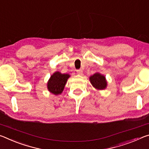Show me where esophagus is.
I'll list each match as a JSON object with an SVG mask.
<instances>
[{"instance_id":"obj_1","label":"esophagus","mask_w":149,"mask_h":149,"mask_svg":"<svg viewBox=\"0 0 149 149\" xmlns=\"http://www.w3.org/2000/svg\"><path fill=\"white\" fill-rule=\"evenodd\" d=\"M77 74H79V75H82V73H83V71H82L81 69H79V70H77Z\"/></svg>"}]
</instances>
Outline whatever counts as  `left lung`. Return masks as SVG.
Returning a JSON list of instances; mask_svg holds the SVG:
<instances>
[{"label": "left lung", "instance_id": "left-lung-1", "mask_svg": "<svg viewBox=\"0 0 149 149\" xmlns=\"http://www.w3.org/2000/svg\"><path fill=\"white\" fill-rule=\"evenodd\" d=\"M89 80L92 86L97 91L106 89L108 86L106 77L100 72H96L93 75H92L89 77Z\"/></svg>", "mask_w": 149, "mask_h": 149}]
</instances>
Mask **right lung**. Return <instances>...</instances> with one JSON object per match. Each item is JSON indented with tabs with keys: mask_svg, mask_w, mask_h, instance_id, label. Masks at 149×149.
I'll list each match as a JSON object with an SVG mask.
<instances>
[{
	"mask_svg": "<svg viewBox=\"0 0 149 149\" xmlns=\"http://www.w3.org/2000/svg\"><path fill=\"white\" fill-rule=\"evenodd\" d=\"M70 77L69 74H62L58 71L55 72L47 82L48 91L56 96L61 94L64 90L67 80Z\"/></svg>",
	"mask_w": 149,
	"mask_h": 149,
	"instance_id": "1",
	"label": "right lung"
}]
</instances>
